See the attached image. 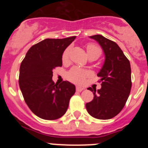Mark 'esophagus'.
<instances>
[{
  "instance_id": "esophagus-1",
  "label": "esophagus",
  "mask_w": 148,
  "mask_h": 148,
  "mask_svg": "<svg viewBox=\"0 0 148 148\" xmlns=\"http://www.w3.org/2000/svg\"><path fill=\"white\" fill-rule=\"evenodd\" d=\"M84 90L83 87H76V91L78 92H82V90Z\"/></svg>"
}]
</instances>
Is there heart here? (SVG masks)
Masks as SVG:
<instances>
[{
	"label": "heart",
	"mask_w": 148,
	"mask_h": 148,
	"mask_svg": "<svg viewBox=\"0 0 148 148\" xmlns=\"http://www.w3.org/2000/svg\"><path fill=\"white\" fill-rule=\"evenodd\" d=\"M87 51L90 58H95L97 59L101 55V49L99 46L94 44H89L87 46ZM70 48H66L63 53L62 61L64 63H66L69 61V56H70ZM90 75V72L82 68L74 66L66 74V78L70 82L77 84H82L85 82L86 78Z\"/></svg>",
	"instance_id": "1"
}]
</instances>
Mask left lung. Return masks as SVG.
<instances>
[{"instance_id": "left-lung-1", "label": "left lung", "mask_w": 148, "mask_h": 148, "mask_svg": "<svg viewBox=\"0 0 148 148\" xmlns=\"http://www.w3.org/2000/svg\"><path fill=\"white\" fill-rule=\"evenodd\" d=\"M104 50L105 61L98 73L101 83L100 90H92L94 97L86 104L90 116L98 119H110L118 115L125 107L131 90V68L129 60L118 44L101 35L90 36Z\"/></svg>"}]
</instances>
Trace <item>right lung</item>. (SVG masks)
Listing matches in <instances>:
<instances>
[{"label":"right lung","mask_w":148,"mask_h":148,"mask_svg":"<svg viewBox=\"0 0 148 148\" xmlns=\"http://www.w3.org/2000/svg\"><path fill=\"white\" fill-rule=\"evenodd\" d=\"M75 36L47 38L32 46L21 64L19 86L26 104L39 118L56 120L64 116L75 92L74 84L64 81L55 84L53 70L62 66V54Z\"/></svg>","instance_id":"obj_1"}]
</instances>
